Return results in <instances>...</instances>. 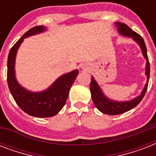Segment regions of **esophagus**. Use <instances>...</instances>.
Returning a JSON list of instances; mask_svg holds the SVG:
<instances>
[{
  "instance_id": "obj_1",
  "label": "esophagus",
  "mask_w": 156,
  "mask_h": 156,
  "mask_svg": "<svg viewBox=\"0 0 156 156\" xmlns=\"http://www.w3.org/2000/svg\"><path fill=\"white\" fill-rule=\"evenodd\" d=\"M82 69H87V66L86 64H83V66H82Z\"/></svg>"
}]
</instances>
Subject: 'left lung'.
<instances>
[{"mask_svg": "<svg viewBox=\"0 0 156 156\" xmlns=\"http://www.w3.org/2000/svg\"><path fill=\"white\" fill-rule=\"evenodd\" d=\"M115 25L117 27V30L120 35L122 36H126V37L132 38L139 45L142 53L147 61L145 72L146 75H147V83L144 86L140 95L137 97L133 98L130 100H126V101H116V100H111L110 98L107 97L106 95H104L100 85L95 81V78L91 76L92 78L90 81V90L93 103L99 111L103 113L108 114V115H119V114L124 113V112L129 111L133 108H135L142 101L146 92H147L148 82H149V78H150V63H149V60H148L147 48H146L145 42H144L143 39L141 37V35H138L135 31H133L125 23L116 22Z\"/></svg>", "mask_w": 156, "mask_h": 156, "instance_id": "1", "label": "left lung"}]
</instances>
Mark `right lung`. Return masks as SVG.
Listing matches in <instances>:
<instances>
[{
    "instance_id": "1",
    "label": "right lung",
    "mask_w": 156,
    "mask_h": 156,
    "mask_svg": "<svg viewBox=\"0 0 156 156\" xmlns=\"http://www.w3.org/2000/svg\"><path fill=\"white\" fill-rule=\"evenodd\" d=\"M44 26H37L27 31L9 51L7 61V82L11 95L19 108L35 117H50L61 111L66 104L69 91L78 74V69L60 76L49 87L42 91H30L21 86L15 75V60L24 39L44 32Z\"/></svg>"
}]
</instances>
